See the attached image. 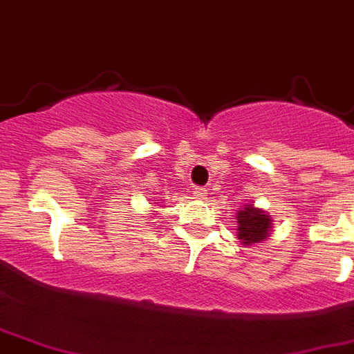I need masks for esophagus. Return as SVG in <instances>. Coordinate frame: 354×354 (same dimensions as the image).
<instances>
[{"label": "esophagus", "mask_w": 354, "mask_h": 354, "mask_svg": "<svg viewBox=\"0 0 354 354\" xmlns=\"http://www.w3.org/2000/svg\"><path fill=\"white\" fill-rule=\"evenodd\" d=\"M193 194H194V198H198V200H204L205 196H207V189L205 187H196L193 191Z\"/></svg>", "instance_id": "obj_1"}]
</instances>
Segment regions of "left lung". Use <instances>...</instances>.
Listing matches in <instances>:
<instances>
[{"mask_svg": "<svg viewBox=\"0 0 354 354\" xmlns=\"http://www.w3.org/2000/svg\"><path fill=\"white\" fill-rule=\"evenodd\" d=\"M236 239H241L242 244H255V242L264 241L270 232L268 215H264L263 211L255 209L252 205H248L236 215Z\"/></svg>", "mask_w": 354, "mask_h": 354, "instance_id": "obj_1", "label": "left lung"}]
</instances>
